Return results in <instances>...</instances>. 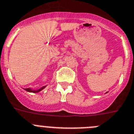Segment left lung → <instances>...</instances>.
Segmentation results:
<instances>
[{
    "instance_id": "8db88e82",
    "label": "left lung",
    "mask_w": 134,
    "mask_h": 134,
    "mask_svg": "<svg viewBox=\"0 0 134 134\" xmlns=\"http://www.w3.org/2000/svg\"><path fill=\"white\" fill-rule=\"evenodd\" d=\"M107 93H108V92H107Z\"/></svg>"
}]
</instances>
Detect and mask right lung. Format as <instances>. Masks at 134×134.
<instances>
[{"label":"right lung","instance_id":"add662e5","mask_svg":"<svg viewBox=\"0 0 134 134\" xmlns=\"http://www.w3.org/2000/svg\"><path fill=\"white\" fill-rule=\"evenodd\" d=\"M46 87V86H42V87H41L40 88H39V89H32V88H24V90L25 91H26L29 92V93H39V92H40L41 91H42L43 89H44Z\"/></svg>","mask_w":134,"mask_h":134}]
</instances>
